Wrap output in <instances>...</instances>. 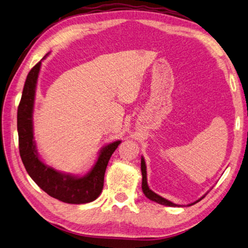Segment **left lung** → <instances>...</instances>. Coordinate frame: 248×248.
Segmentation results:
<instances>
[{
  "label": "left lung",
  "mask_w": 248,
  "mask_h": 248,
  "mask_svg": "<svg viewBox=\"0 0 248 248\" xmlns=\"http://www.w3.org/2000/svg\"><path fill=\"white\" fill-rule=\"evenodd\" d=\"M140 170H141V175H143V180H141V188H143V192L145 194V196L147 198H149L150 200H152V202H155L157 203L160 204H163V205H168V207H179L178 204L173 203L171 202H170V200H167L165 198L161 197L160 195L155 194V192H152L151 189L149 188L148 186V183H147V171H146V164H145V160L144 157L141 156V161H140ZM205 195H203V196L202 198H199L198 200H196V202H193V203H189L187 205H192V204H195L196 202H200L202 198H204Z\"/></svg>",
  "instance_id": "obj_1"
}]
</instances>
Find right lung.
<instances>
[{
    "instance_id": "obj_1",
    "label": "right lung",
    "mask_w": 248,
    "mask_h": 248,
    "mask_svg": "<svg viewBox=\"0 0 248 248\" xmlns=\"http://www.w3.org/2000/svg\"><path fill=\"white\" fill-rule=\"evenodd\" d=\"M40 66L41 62H37L26 77L22 97L18 107L17 127L21 160L30 177L51 197L73 204L93 202L102 192L108 163L121 140L113 141L103 147L100 150L96 164L83 177L62 173L41 162L33 133L34 100Z\"/></svg>"
}]
</instances>
